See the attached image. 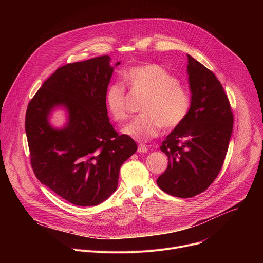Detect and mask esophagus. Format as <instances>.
<instances>
[{
	"label": "esophagus",
	"instance_id": "34e87169",
	"mask_svg": "<svg viewBox=\"0 0 263 263\" xmlns=\"http://www.w3.org/2000/svg\"><path fill=\"white\" fill-rule=\"evenodd\" d=\"M137 151H138L139 153H146V152H147V147H146V145H144V144H139V145H138V148H137Z\"/></svg>",
	"mask_w": 263,
	"mask_h": 263
}]
</instances>
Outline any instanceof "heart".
Instances as JSON below:
<instances>
[{
    "instance_id": "obj_1",
    "label": "heart",
    "mask_w": 263,
    "mask_h": 263,
    "mask_svg": "<svg viewBox=\"0 0 263 263\" xmlns=\"http://www.w3.org/2000/svg\"><path fill=\"white\" fill-rule=\"evenodd\" d=\"M125 84L146 95L140 110L143 112L131 120L122 132L137 140L146 141L158 135L161 127L173 129L179 126L189 114L192 99L178 79L158 64H143L127 70ZM105 106L116 122L127 119V98L120 84H111L105 91Z\"/></svg>"
}]
</instances>
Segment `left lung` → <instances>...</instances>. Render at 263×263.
<instances>
[{
	"mask_svg": "<svg viewBox=\"0 0 263 263\" xmlns=\"http://www.w3.org/2000/svg\"><path fill=\"white\" fill-rule=\"evenodd\" d=\"M187 59L192 104L185 120L162 141L168 165L157 179L161 191L177 198L208 189L222 166L233 131L232 110L220 82L191 55Z\"/></svg>",
	"mask_w": 263,
	"mask_h": 263,
	"instance_id": "1",
	"label": "left lung"
}]
</instances>
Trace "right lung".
Wrapping results in <instances>:
<instances>
[{
  "label": "right lung",
  "mask_w": 263,
  "mask_h": 263,
  "mask_svg": "<svg viewBox=\"0 0 263 263\" xmlns=\"http://www.w3.org/2000/svg\"><path fill=\"white\" fill-rule=\"evenodd\" d=\"M109 56L68 63L46 80L30 101L25 129L36 178L77 206H96L117 191L120 168L137 149L109 123L105 91L115 67ZM62 107L61 128L49 122Z\"/></svg>",
  "instance_id": "1"
}]
</instances>
